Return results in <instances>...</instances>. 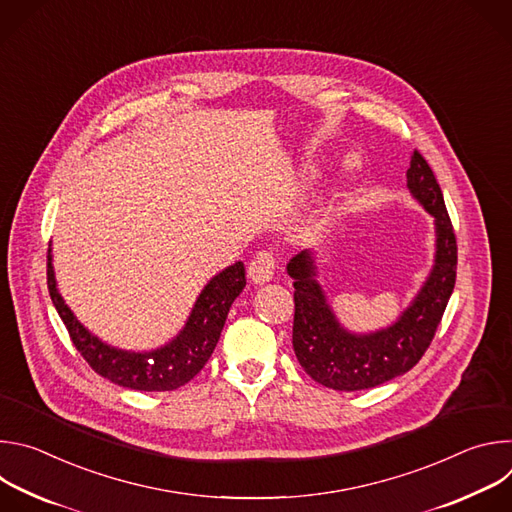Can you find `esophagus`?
Segmentation results:
<instances>
[{
    "label": "esophagus",
    "instance_id": "34e87169",
    "mask_svg": "<svg viewBox=\"0 0 512 512\" xmlns=\"http://www.w3.org/2000/svg\"><path fill=\"white\" fill-rule=\"evenodd\" d=\"M275 269H277L275 253L269 249H261L253 255L249 263V277L253 279V283H265L273 277Z\"/></svg>",
    "mask_w": 512,
    "mask_h": 512
}]
</instances>
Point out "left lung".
<instances>
[{"label":"left lung","mask_w":512,"mask_h":512,"mask_svg":"<svg viewBox=\"0 0 512 512\" xmlns=\"http://www.w3.org/2000/svg\"><path fill=\"white\" fill-rule=\"evenodd\" d=\"M407 186L435 218L437 255L419 296L391 328L371 336L348 334L334 320L314 281L310 253L304 251L287 263L296 287L291 342L302 369L324 387L360 391L405 375L421 360L442 322L456 283L458 243L442 188L419 150L411 156Z\"/></svg>","instance_id":"left-lung-1"}]
</instances>
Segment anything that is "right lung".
<instances>
[{"mask_svg":"<svg viewBox=\"0 0 512 512\" xmlns=\"http://www.w3.org/2000/svg\"><path fill=\"white\" fill-rule=\"evenodd\" d=\"M46 257V283L50 298L68 330L72 344L95 373L119 387L135 391H174L192 381L208 362L218 338H221L229 308L247 283L243 263H235L223 273H218L204 287L186 328L176 340L156 352L135 354L103 344L81 326L58 294L50 263V249Z\"/></svg>","mask_w":512,"mask_h":512,"instance_id":"obj_1","label":"right lung"}]
</instances>
